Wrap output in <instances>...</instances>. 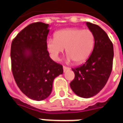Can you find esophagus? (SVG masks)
Wrapping results in <instances>:
<instances>
[{"label": "esophagus", "mask_w": 123, "mask_h": 123, "mask_svg": "<svg viewBox=\"0 0 123 123\" xmlns=\"http://www.w3.org/2000/svg\"><path fill=\"white\" fill-rule=\"evenodd\" d=\"M70 68H68V67H65V66H63V71H64V72H66L68 70H69Z\"/></svg>", "instance_id": "1"}]
</instances>
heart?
Returning a JSON list of instances; mask_svg holds the SVG:
<instances>
[{"mask_svg": "<svg viewBox=\"0 0 123 123\" xmlns=\"http://www.w3.org/2000/svg\"><path fill=\"white\" fill-rule=\"evenodd\" d=\"M94 44L95 36L91 31L72 28L59 31L55 34V38L48 39L47 49L54 60L59 59L65 49L68 61L81 63L89 58Z\"/></svg>", "mask_w": 123, "mask_h": 123, "instance_id": "obj_1", "label": "heart"}]
</instances>
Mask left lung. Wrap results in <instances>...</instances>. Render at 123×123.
Instances as JSON below:
<instances>
[{
  "instance_id": "left-lung-1",
  "label": "left lung",
  "mask_w": 123,
  "mask_h": 123,
  "mask_svg": "<svg viewBox=\"0 0 123 123\" xmlns=\"http://www.w3.org/2000/svg\"><path fill=\"white\" fill-rule=\"evenodd\" d=\"M95 36L92 52L82 65L72 68L74 79L70 87L76 95L90 98L97 95L107 82L111 73L113 47L107 34L99 25L86 22Z\"/></svg>"
}]
</instances>
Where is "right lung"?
I'll return each instance as SVG.
<instances>
[{"mask_svg":"<svg viewBox=\"0 0 123 123\" xmlns=\"http://www.w3.org/2000/svg\"><path fill=\"white\" fill-rule=\"evenodd\" d=\"M49 27L42 22L29 24L17 35L11 45L14 80L24 95L37 101L50 95L54 79L63 73L62 66L54 61L47 51Z\"/></svg>","mask_w":123,"mask_h":123,"instance_id":"add662e5","label":"right lung"}]
</instances>
